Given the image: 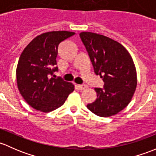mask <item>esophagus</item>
<instances>
[{
	"mask_svg": "<svg viewBox=\"0 0 156 156\" xmlns=\"http://www.w3.org/2000/svg\"><path fill=\"white\" fill-rule=\"evenodd\" d=\"M77 88L80 90H83L86 89V88H87V86H86V85H78Z\"/></svg>",
	"mask_w": 156,
	"mask_h": 156,
	"instance_id": "obj_1",
	"label": "esophagus"
}]
</instances>
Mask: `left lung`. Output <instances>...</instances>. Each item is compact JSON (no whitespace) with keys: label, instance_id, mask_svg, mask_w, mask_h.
Returning a JSON list of instances; mask_svg holds the SVG:
<instances>
[{"label":"left lung","instance_id":"8db88e82","mask_svg":"<svg viewBox=\"0 0 156 156\" xmlns=\"http://www.w3.org/2000/svg\"><path fill=\"white\" fill-rule=\"evenodd\" d=\"M80 37L94 73L104 82L103 88H94L97 99L87 108L101 117L115 115L128 106L137 87L132 58L122 45L104 35L81 32Z\"/></svg>","mask_w":156,"mask_h":156}]
</instances>
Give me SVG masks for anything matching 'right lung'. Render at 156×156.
<instances>
[{
    "label": "right lung",
    "instance_id": "add662e5",
    "mask_svg": "<svg viewBox=\"0 0 156 156\" xmlns=\"http://www.w3.org/2000/svg\"><path fill=\"white\" fill-rule=\"evenodd\" d=\"M74 32L58 30L36 37L24 49L16 68L19 92L28 104L44 113L56 110L64 104L74 86L62 78L50 76L58 71L55 67L58 47Z\"/></svg>",
    "mask_w": 156,
    "mask_h": 156
}]
</instances>
